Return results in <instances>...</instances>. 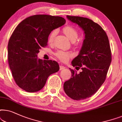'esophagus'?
<instances>
[{
	"mask_svg": "<svg viewBox=\"0 0 122 122\" xmlns=\"http://www.w3.org/2000/svg\"><path fill=\"white\" fill-rule=\"evenodd\" d=\"M65 68L66 67L63 65H60V70H64L65 69Z\"/></svg>",
	"mask_w": 122,
	"mask_h": 122,
	"instance_id": "esophagus-1",
	"label": "esophagus"
}]
</instances>
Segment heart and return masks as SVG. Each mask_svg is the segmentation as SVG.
<instances>
[{
  "instance_id": "b5f03b06",
  "label": "heart",
  "mask_w": 122,
  "mask_h": 122,
  "mask_svg": "<svg viewBox=\"0 0 122 122\" xmlns=\"http://www.w3.org/2000/svg\"><path fill=\"white\" fill-rule=\"evenodd\" d=\"M62 32L70 41H71V42L74 43V44L75 46H78L79 45V42L76 41L78 36H79V33H78L77 30L76 28H75L74 27L70 25L66 26L63 28ZM56 34L57 30H53L50 33L47 40L48 43L49 44H52L53 43ZM55 55L58 59L63 61V62H66L69 60L70 58L72 57V55L71 53L62 51H58L55 53Z\"/></svg>"
}]
</instances>
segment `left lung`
Instances as JSON below:
<instances>
[{
    "label": "left lung",
    "instance_id": "8db88e82",
    "mask_svg": "<svg viewBox=\"0 0 122 122\" xmlns=\"http://www.w3.org/2000/svg\"><path fill=\"white\" fill-rule=\"evenodd\" d=\"M71 22L78 24L85 33L79 55L72 61L70 69L72 77L65 82L64 89L67 96L80 100L92 97L105 81L112 61V53L107 33L98 24L87 18L67 15Z\"/></svg>",
    "mask_w": 122,
    "mask_h": 122
}]
</instances>
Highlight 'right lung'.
<instances>
[{"label":"right lung","mask_w":122,"mask_h":122,"mask_svg":"<svg viewBox=\"0 0 122 122\" xmlns=\"http://www.w3.org/2000/svg\"><path fill=\"white\" fill-rule=\"evenodd\" d=\"M64 18L39 14L22 20L13 32L8 45V60L17 85L29 92L43 88L50 75L59 70L56 61L37 58L55 29L65 23Z\"/></svg>","instance_id":"right-lung-1"}]
</instances>
